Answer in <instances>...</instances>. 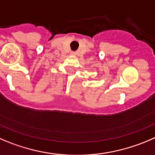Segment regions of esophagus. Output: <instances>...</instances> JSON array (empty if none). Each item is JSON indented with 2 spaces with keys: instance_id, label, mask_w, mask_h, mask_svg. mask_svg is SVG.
<instances>
[{
  "instance_id": "esophagus-1",
  "label": "esophagus",
  "mask_w": 155,
  "mask_h": 155,
  "mask_svg": "<svg viewBox=\"0 0 155 155\" xmlns=\"http://www.w3.org/2000/svg\"><path fill=\"white\" fill-rule=\"evenodd\" d=\"M71 55H75V54H76V53H75L74 51H71Z\"/></svg>"
}]
</instances>
